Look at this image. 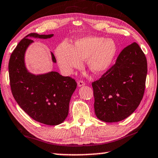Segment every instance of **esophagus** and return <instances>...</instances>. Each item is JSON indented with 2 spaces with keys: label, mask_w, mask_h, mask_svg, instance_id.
Returning a JSON list of instances; mask_svg holds the SVG:
<instances>
[{
  "label": "esophagus",
  "mask_w": 158,
  "mask_h": 158,
  "mask_svg": "<svg viewBox=\"0 0 158 158\" xmlns=\"http://www.w3.org/2000/svg\"><path fill=\"white\" fill-rule=\"evenodd\" d=\"M78 86L79 87H81V86H84L85 85V83H84V81H78Z\"/></svg>",
  "instance_id": "esophagus-1"
}]
</instances>
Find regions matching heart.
<instances>
[{
  "mask_svg": "<svg viewBox=\"0 0 158 158\" xmlns=\"http://www.w3.org/2000/svg\"><path fill=\"white\" fill-rule=\"evenodd\" d=\"M116 52V44L112 39L88 36L77 40L74 46L62 42L56 48L55 55L61 69L66 74L81 67L85 59L91 71L101 74L109 69Z\"/></svg>",
  "mask_w": 158,
  "mask_h": 158,
  "instance_id": "b5f03b06",
  "label": "heart"
}]
</instances>
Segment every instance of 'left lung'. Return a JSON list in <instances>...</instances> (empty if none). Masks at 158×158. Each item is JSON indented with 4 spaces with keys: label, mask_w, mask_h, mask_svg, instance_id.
Returning <instances> with one entry per match:
<instances>
[{
    "label": "left lung",
    "mask_w": 158,
    "mask_h": 158,
    "mask_svg": "<svg viewBox=\"0 0 158 158\" xmlns=\"http://www.w3.org/2000/svg\"><path fill=\"white\" fill-rule=\"evenodd\" d=\"M147 60L139 45L125 48L116 64L92 83L96 117L106 123L124 120L137 109L143 97Z\"/></svg>",
    "instance_id": "1"
}]
</instances>
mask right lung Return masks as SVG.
I'll return each mask as SVG.
<instances>
[{
  "instance_id": "add662e5",
  "label": "right lung",
  "mask_w": 158,
  "mask_h": 158,
  "mask_svg": "<svg viewBox=\"0 0 158 158\" xmlns=\"http://www.w3.org/2000/svg\"><path fill=\"white\" fill-rule=\"evenodd\" d=\"M53 35H27L12 52L8 64L11 91L16 102L35 121L49 126L62 123L67 117L77 82L56 72L32 74L25 66V56L28 47L34 42L31 37L49 39ZM51 56L52 62L56 63L52 52Z\"/></svg>"
}]
</instances>
